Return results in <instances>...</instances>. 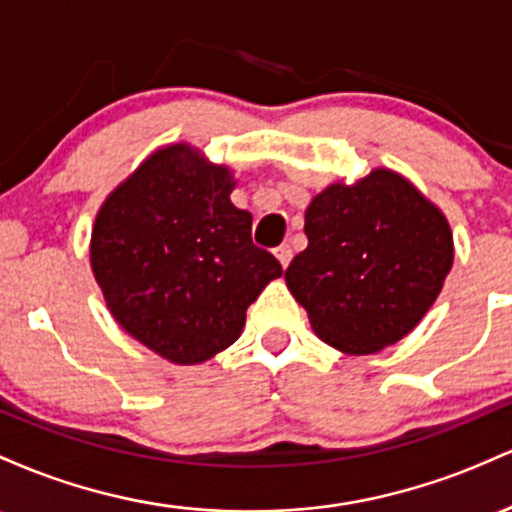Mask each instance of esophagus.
<instances>
[{"label": "esophagus", "mask_w": 512, "mask_h": 512, "mask_svg": "<svg viewBox=\"0 0 512 512\" xmlns=\"http://www.w3.org/2000/svg\"><path fill=\"white\" fill-rule=\"evenodd\" d=\"M275 258H278V261H280V266L287 268V263L292 261V249H290V244H280L278 249H275Z\"/></svg>", "instance_id": "1"}]
</instances>
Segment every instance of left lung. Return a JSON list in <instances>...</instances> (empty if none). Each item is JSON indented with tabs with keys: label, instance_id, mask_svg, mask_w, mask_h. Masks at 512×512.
I'll return each mask as SVG.
<instances>
[{
	"label": "left lung",
	"instance_id": "obj_1",
	"mask_svg": "<svg viewBox=\"0 0 512 512\" xmlns=\"http://www.w3.org/2000/svg\"><path fill=\"white\" fill-rule=\"evenodd\" d=\"M304 234L285 283L321 341L348 355L416 329L455 258L445 215L389 169L324 188L304 212Z\"/></svg>",
	"mask_w": 512,
	"mask_h": 512
}]
</instances>
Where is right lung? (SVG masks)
Instances as JSON below:
<instances>
[{
  "mask_svg": "<svg viewBox=\"0 0 512 512\" xmlns=\"http://www.w3.org/2000/svg\"><path fill=\"white\" fill-rule=\"evenodd\" d=\"M227 166L198 149H157L106 198L91 232V271L113 319L176 365L232 346L246 309L283 266L251 241Z\"/></svg>",
  "mask_w": 512,
  "mask_h": 512,
  "instance_id": "right-lung-1",
  "label": "right lung"
}]
</instances>
